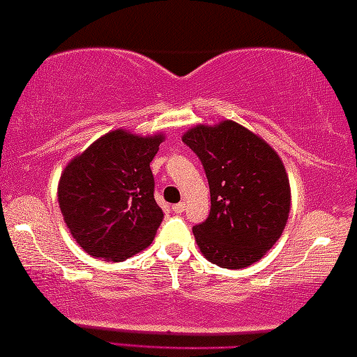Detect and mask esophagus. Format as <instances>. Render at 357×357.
Returning <instances> with one entry per match:
<instances>
[{"label":"esophagus","mask_w":357,"mask_h":357,"mask_svg":"<svg viewBox=\"0 0 357 357\" xmlns=\"http://www.w3.org/2000/svg\"><path fill=\"white\" fill-rule=\"evenodd\" d=\"M185 203L182 202V203H177V204H174L172 206V209H174V213H177V214H180V213H183L185 211Z\"/></svg>","instance_id":"esophagus-1"}]
</instances>
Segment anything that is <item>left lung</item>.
I'll use <instances>...</instances> for the list:
<instances>
[{"instance_id": "left-lung-1", "label": "left lung", "mask_w": 357, "mask_h": 357, "mask_svg": "<svg viewBox=\"0 0 357 357\" xmlns=\"http://www.w3.org/2000/svg\"><path fill=\"white\" fill-rule=\"evenodd\" d=\"M182 141L202 160L211 193L208 219L193 227L199 250L229 270L258 261L289 216V180L280 155L231 120L195 126Z\"/></svg>"}]
</instances>
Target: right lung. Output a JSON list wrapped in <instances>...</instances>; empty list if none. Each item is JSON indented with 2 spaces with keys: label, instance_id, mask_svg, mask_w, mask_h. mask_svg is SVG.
<instances>
[{
  "label": "right lung",
  "instance_id": "1",
  "mask_svg": "<svg viewBox=\"0 0 357 357\" xmlns=\"http://www.w3.org/2000/svg\"><path fill=\"white\" fill-rule=\"evenodd\" d=\"M162 139L110 131L63 170L58 203L71 236L89 255L123 261L153 242L164 213L154 199L149 164Z\"/></svg>",
  "mask_w": 357,
  "mask_h": 357
}]
</instances>
